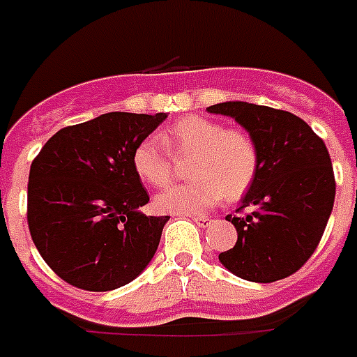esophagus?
Wrapping results in <instances>:
<instances>
[{"mask_svg": "<svg viewBox=\"0 0 357 357\" xmlns=\"http://www.w3.org/2000/svg\"><path fill=\"white\" fill-rule=\"evenodd\" d=\"M192 220H194L195 224L199 227H208L211 226V220L207 218V216H192Z\"/></svg>", "mask_w": 357, "mask_h": 357, "instance_id": "obj_1", "label": "esophagus"}]
</instances>
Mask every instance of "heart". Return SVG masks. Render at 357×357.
Wrapping results in <instances>:
<instances>
[{"instance_id": "b5f03b06", "label": "heart", "mask_w": 357, "mask_h": 357, "mask_svg": "<svg viewBox=\"0 0 357 357\" xmlns=\"http://www.w3.org/2000/svg\"><path fill=\"white\" fill-rule=\"evenodd\" d=\"M171 156L192 154L186 173L192 178L156 195L160 213L203 214L216 203L239 199L250 190L259 169V150L250 133L241 128H224L205 116H186L169 126L162 135ZM131 165L149 186L162 188L173 176L171 158L154 139L135 146Z\"/></svg>"}]
</instances>
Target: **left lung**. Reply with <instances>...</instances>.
Instances as JSON below:
<instances>
[{"mask_svg":"<svg viewBox=\"0 0 357 357\" xmlns=\"http://www.w3.org/2000/svg\"><path fill=\"white\" fill-rule=\"evenodd\" d=\"M235 118L259 150V169L241 207L227 216L237 243L218 259L235 277L275 282L307 264L333 211L335 176L326 144L296 114L246 101L207 107Z\"/></svg>","mask_w":357,"mask_h":357,"instance_id":"obj_1","label":"left lung"}]
</instances>
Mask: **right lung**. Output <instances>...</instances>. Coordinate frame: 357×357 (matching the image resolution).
Listing matches in <instances>:
<instances>
[{
  "label": "right lung",
  "mask_w": 357,
  "mask_h": 357,
  "mask_svg": "<svg viewBox=\"0 0 357 357\" xmlns=\"http://www.w3.org/2000/svg\"><path fill=\"white\" fill-rule=\"evenodd\" d=\"M165 118V112H107L54 133L31 162L29 233L67 284L116 290L154 258L169 216L139 211L149 194L131 156Z\"/></svg>",
  "instance_id": "obj_1"
}]
</instances>
